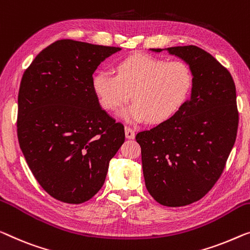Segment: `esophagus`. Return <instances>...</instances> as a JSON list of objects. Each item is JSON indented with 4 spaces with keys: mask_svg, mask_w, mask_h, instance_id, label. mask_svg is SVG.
<instances>
[{
    "mask_svg": "<svg viewBox=\"0 0 250 250\" xmlns=\"http://www.w3.org/2000/svg\"><path fill=\"white\" fill-rule=\"evenodd\" d=\"M125 137L128 138V139H133V138H135V136H136L135 130H133L132 128H130L129 125L125 126Z\"/></svg>",
    "mask_w": 250,
    "mask_h": 250,
    "instance_id": "obj_1",
    "label": "esophagus"
}]
</instances>
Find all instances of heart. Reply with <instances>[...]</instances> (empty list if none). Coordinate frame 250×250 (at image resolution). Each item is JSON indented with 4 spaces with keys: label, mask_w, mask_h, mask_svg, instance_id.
<instances>
[{
    "label": "heart",
    "mask_w": 250,
    "mask_h": 250,
    "mask_svg": "<svg viewBox=\"0 0 250 250\" xmlns=\"http://www.w3.org/2000/svg\"><path fill=\"white\" fill-rule=\"evenodd\" d=\"M117 75L100 72L93 77V89L100 104L115 111L135 102L124 113L133 121L159 124L176 112L192 86V74L183 62H165L147 55H135L120 62Z\"/></svg>",
    "instance_id": "1"
}]
</instances>
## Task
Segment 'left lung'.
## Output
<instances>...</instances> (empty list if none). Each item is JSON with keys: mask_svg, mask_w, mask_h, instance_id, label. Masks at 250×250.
<instances>
[{"mask_svg": "<svg viewBox=\"0 0 250 250\" xmlns=\"http://www.w3.org/2000/svg\"><path fill=\"white\" fill-rule=\"evenodd\" d=\"M167 51L191 68V96L167 120L138 132L136 140L149 194L162 206L184 207L202 199L220 178L239 113L231 74L213 56L196 46Z\"/></svg>", "mask_w": 250, "mask_h": 250, "instance_id": "obj_1", "label": "left lung"}]
</instances>
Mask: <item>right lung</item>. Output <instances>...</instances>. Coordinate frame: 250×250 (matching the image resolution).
Instances as JSON below:
<instances>
[{"instance_id": "right-lung-1", "label": "right lung", "mask_w": 250, "mask_h": 250, "mask_svg": "<svg viewBox=\"0 0 250 250\" xmlns=\"http://www.w3.org/2000/svg\"><path fill=\"white\" fill-rule=\"evenodd\" d=\"M120 50L58 40L37 55L18 95V139L33 176L54 199L81 204L105 181L125 126L101 106L93 73Z\"/></svg>"}]
</instances>
